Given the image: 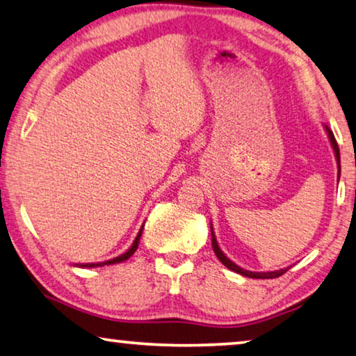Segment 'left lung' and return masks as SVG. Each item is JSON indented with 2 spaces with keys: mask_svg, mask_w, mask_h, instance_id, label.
Segmentation results:
<instances>
[{
  "mask_svg": "<svg viewBox=\"0 0 356 356\" xmlns=\"http://www.w3.org/2000/svg\"><path fill=\"white\" fill-rule=\"evenodd\" d=\"M326 129H327V134H330V139H331V144H332L334 152H336V158H337V163H339V171H341V155H339V145H337V142H336V137H334L332 131L330 129V127L326 126ZM211 243H212V249H214L217 259H219V261H220L222 264H224L227 268H230V270H233V272L243 275V277H248V278H259V280H268V278H278V277H281V275H283V273L288 272V268H283V270H277V272L257 273V272H248V270H243L241 267H238V265L233 264V262L230 261V259H227L225 254L220 251L219 246H217V241H216L214 232H212V227H211Z\"/></svg>",
  "mask_w": 356,
  "mask_h": 356,
  "instance_id": "8db88e82",
  "label": "left lung"
}]
</instances>
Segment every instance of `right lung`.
<instances>
[{
    "instance_id": "obj_1",
    "label": "right lung",
    "mask_w": 356,
    "mask_h": 356,
    "mask_svg": "<svg viewBox=\"0 0 356 356\" xmlns=\"http://www.w3.org/2000/svg\"><path fill=\"white\" fill-rule=\"evenodd\" d=\"M140 235H142V229H140V232H139V235L136 236V240H134V243H132V246L127 249V251L124 252V254H121V256H118V257H115V259H111V261H107V262H99V264H83V265H79V267H89V268H92V267H102V265H108V264H118V262H123V261H126V259H129L132 254L136 252V249H137V246H139V240H140Z\"/></svg>"
}]
</instances>
